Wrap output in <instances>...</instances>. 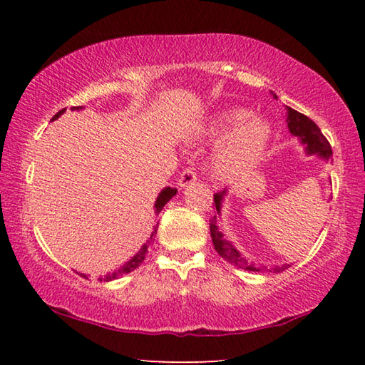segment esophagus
<instances>
[{"label":"esophagus","mask_w":365,"mask_h":365,"mask_svg":"<svg viewBox=\"0 0 365 365\" xmlns=\"http://www.w3.org/2000/svg\"><path fill=\"white\" fill-rule=\"evenodd\" d=\"M195 182H196V174L191 168L185 169L180 174V177H178V187H180V188L188 187V185H193Z\"/></svg>","instance_id":"34e87169"}]
</instances>
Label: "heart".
<instances>
[{
	"label": "heart",
	"mask_w": 365,
	"mask_h": 365,
	"mask_svg": "<svg viewBox=\"0 0 365 365\" xmlns=\"http://www.w3.org/2000/svg\"><path fill=\"white\" fill-rule=\"evenodd\" d=\"M250 119L245 109H228L214 115L205 127L211 138H222L215 150V165L222 174H237L261 156L270 140V125L262 119Z\"/></svg>",
	"instance_id": "b5f03b06"
}]
</instances>
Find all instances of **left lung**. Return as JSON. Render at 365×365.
Wrapping results in <instances>:
<instances>
[{
    "label": "left lung",
    "mask_w": 365,
    "mask_h": 365,
    "mask_svg": "<svg viewBox=\"0 0 365 365\" xmlns=\"http://www.w3.org/2000/svg\"><path fill=\"white\" fill-rule=\"evenodd\" d=\"M287 109H288V117H287L288 130L289 133L301 140V143L306 146L307 154H317L319 158H322L325 160H331V154H333L331 146L322 135V132H320L317 123L309 119L307 115L298 113V110H294L292 108H287ZM225 193L227 190L219 191V193L214 195V205H215V209H217V214H220L222 201H224ZM209 230H211L214 250L217 251L227 262L237 265V267L243 270H251V272H262L265 269V267H259V265H256L255 262H250L248 259H245L242 256V252L237 251V248L232 245V242H228V240L224 238V235L219 232V227H217V215H214L211 219ZM287 267L288 265H274L270 272H275L277 274V272H283Z\"/></svg>",
    "instance_id": "left-lung-1"
}]
</instances>
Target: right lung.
I'll return each mask as SVG.
<instances>
[{
  "mask_svg": "<svg viewBox=\"0 0 365 365\" xmlns=\"http://www.w3.org/2000/svg\"><path fill=\"white\" fill-rule=\"evenodd\" d=\"M72 109H82V108H72ZM66 113V109H61L59 113L53 117V120H56L58 117L61 115V114H64ZM177 195V190L175 188H170V187H165L163 191H160L159 193V196H158V200H156V205H154V207H156V214H159L160 211H163V207L168 205V202L172 200V197H174ZM156 233V230H154L153 233H151V238L148 240V242L141 246V250L137 252V255H135L130 261H127L125 264L122 265V267H119L117 270H114V272H110V274H108V275H104L103 279H100V280H104V282H110V280H115V279H119V277H122V275H125V274H130V272H133L135 269L138 267V265L145 261V257H146V255H148V248H150V245H151V242H153V235ZM80 277H83V279H88V277H86V274H80Z\"/></svg>",
  "mask_w": 365,
  "mask_h": 365,
  "instance_id": "add662e5",
  "label": "right lung"
}]
</instances>
